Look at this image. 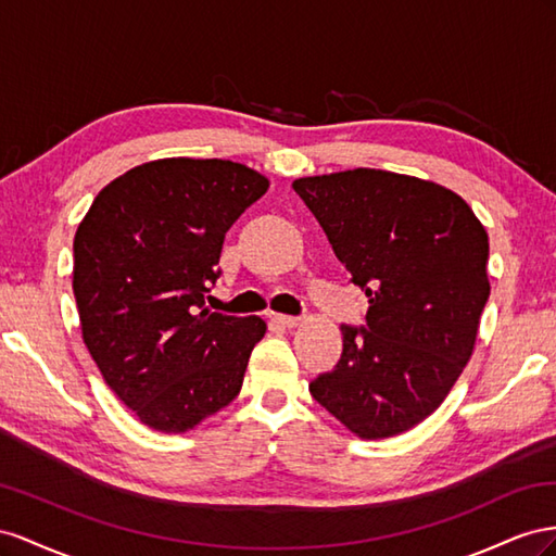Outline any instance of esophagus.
I'll return each instance as SVG.
<instances>
[{"label": "esophagus", "instance_id": "1", "mask_svg": "<svg viewBox=\"0 0 556 556\" xmlns=\"http://www.w3.org/2000/svg\"><path fill=\"white\" fill-rule=\"evenodd\" d=\"M273 321L283 328H295L300 324V316H287V314H273Z\"/></svg>", "mask_w": 556, "mask_h": 556}]
</instances>
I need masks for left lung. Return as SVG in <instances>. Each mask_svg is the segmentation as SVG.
Listing matches in <instances>:
<instances>
[{
	"label": "left lung",
	"mask_w": 556,
	"mask_h": 556,
	"mask_svg": "<svg viewBox=\"0 0 556 556\" xmlns=\"http://www.w3.org/2000/svg\"><path fill=\"white\" fill-rule=\"evenodd\" d=\"M332 251L368 295L366 326H342L338 366L312 399L358 438H391L445 401L489 298V237L464 198L384 169L295 179Z\"/></svg>",
	"instance_id": "left-lung-1"
}]
</instances>
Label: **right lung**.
I'll return each mask as SVG.
<instances>
[{
    "label": "right lung",
    "mask_w": 556,
    "mask_h": 556,
    "mask_svg": "<svg viewBox=\"0 0 556 556\" xmlns=\"http://www.w3.org/2000/svg\"><path fill=\"white\" fill-rule=\"evenodd\" d=\"M240 163L165 157L104 186L74 237L84 342L141 424L184 433L235 401L261 316L204 309L226 232L265 195Z\"/></svg>",
    "instance_id": "right-lung-1"
}]
</instances>
